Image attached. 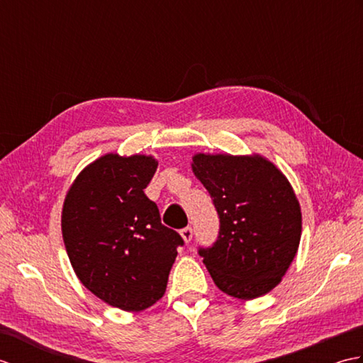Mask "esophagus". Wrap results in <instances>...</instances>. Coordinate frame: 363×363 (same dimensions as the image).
I'll use <instances>...</instances> for the list:
<instances>
[{
    "label": "esophagus",
    "instance_id": "34e87169",
    "mask_svg": "<svg viewBox=\"0 0 363 363\" xmlns=\"http://www.w3.org/2000/svg\"><path fill=\"white\" fill-rule=\"evenodd\" d=\"M181 237L184 238V242L190 243L191 242V237H194V229H191L190 226L181 229Z\"/></svg>",
    "mask_w": 363,
    "mask_h": 363
}]
</instances>
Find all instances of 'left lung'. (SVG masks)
<instances>
[{"label":"left lung","instance_id":"obj_1","mask_svg":"<svg viewBox=\"0 0 363 363\" xmlns=\"http://www.w3.org/2000/svg\"><path fill=\"white\" fill-rule=\"evenodd\" d=\"M194 173L220 218L218 237L198 254L226 295L252 299L281 282L301 240V209L289 181L260 156L196 154Z\"/></svg>","mask_w":363,"mask_h":363}]
</instances>
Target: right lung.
Wrapping results in <instances>:
<instances>
[{"label":"right lung","mask_w":363,"mask_h":363,"mask_svg":"<svg viewBox=\"0 0 363 363\" xmlns=\"http://www.w3.org/2000/svg\"><path fill=\"white\" fill-rule=\"evenodd\" d=\"M156 168L151 156L106 154L82 169L64 203L62 235L76 276L104 303L129 312L164 296L184 245L145 195Z\"/></svg>","instance_id":"right-lung-1"}]
</instances>
